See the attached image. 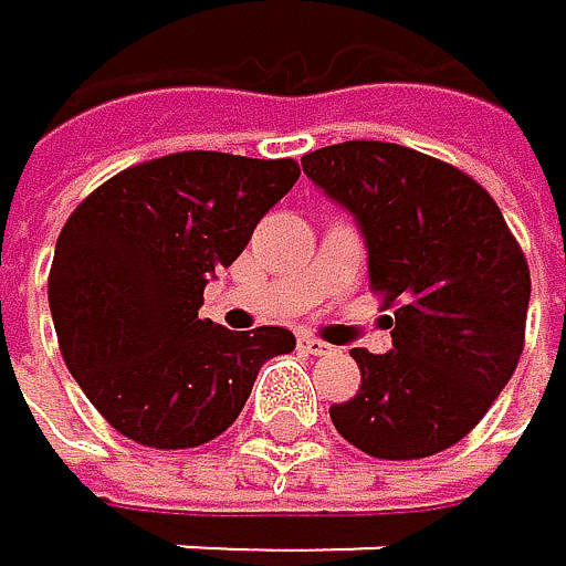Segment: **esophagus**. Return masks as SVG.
Wrapping results in <instances>:
<instances>
[{
	"label": "esophagus",
	"mask_w": 566,
	"mask_h": 566,
	"mask_svg": "<svg viewBox=\"0 0 566 566\" xmlns=\"http://www.w3.org/2000/svg\"><path fill=\"white\" fill-rule=\"evenodd\" d=\"M298 346H302L305 353H312V356H325V353H333V346H329V343H322V339H315V336H302V339H298Z\"/></svg>",
	"instance_id": "1"
}]
</instances>
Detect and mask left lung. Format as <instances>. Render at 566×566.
<instances>
[{
    "mask_svg": "<svg viewBox=\"0 0 566 566\" xmlns=\"http://www.w3.org/2000/svg\"><path fill=\"white\" fill-rule=\"evenodd\" d=\"M302 169L353 213L369 289L394 305V349H353L363 380L329 407L336 431L390 462L459 444L523 353L530 268L516 237L472 176L394 142L325 145Z\"/></svg>",
    "mask_w": 566,
    "mask_h": 566,
    "instance_id": "left-lung-1",
    "label": "left lung"
}]
</instances>
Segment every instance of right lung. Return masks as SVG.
Instances as JSON below:
<instances>
[{
  "label": "right lung",
  "mask_w": 566,
  "mask_h": 566,
  "mask_svg": "<svg viewBox=\"0 0 566 566\" xmlns=\"http://www.w3.org/2000/svg\"><path fill=\"white\" fill-rule=\"evenodd\" d=\"M295 179L292 159L176 151L112 176L63 223L46 285L60 353L115 431L207 444L244 410L258 369L295 349L281 325L200 318L207 281Z\"/></svg>",
  "instance_id": "1"
}]
</instances>
